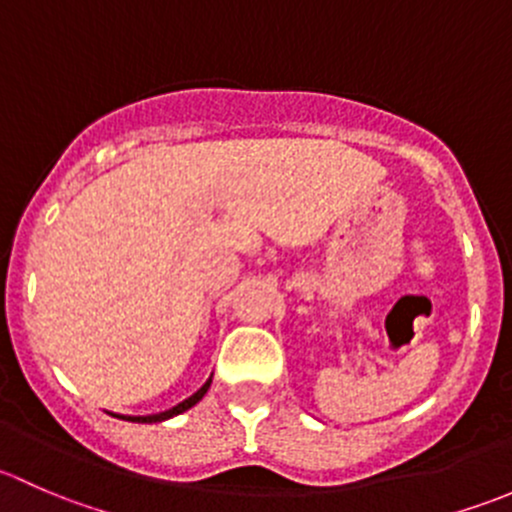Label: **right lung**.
I'll return each instance as SVG.
<instances>
[{"label": "right lung", "mask_w": 512, "mask_h": 512, "mask_svg": "<svg viewBox=\"0 0 512 512\" xmlns=\"http://www.w3.org/2000/svg\"><path fill=\"white\" fill-rule=\"evenodd\" d=\"M210 381H213V379H208V381H205V384L200 386V389L195 391V394L190 396V399L180 401L178 406H173V409H170V411H163V414H153V416H118V418H123V421H136V423H156V421H165V418H170V416H178V414H183V411H188L190 406H195V404H198L200 399H203L205 394H208V389H210Z\"/></svg>", "instance_id": "right-lung-1"}]
</instances>
